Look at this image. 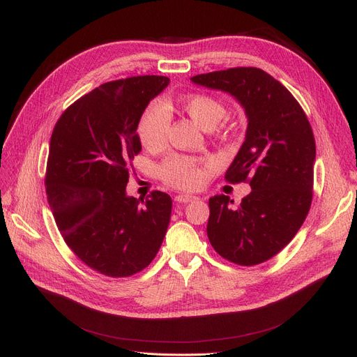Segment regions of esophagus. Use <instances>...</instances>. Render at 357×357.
I'll list each match as a JSON object with an SVG mask.
<instances>
[{
  "instance_id": "1",
  "label": "esophagus",
  "mask_w": 357,
  "mask_h": 357,
  "mask_svg": "<svg viewBox=\"0 0 357 357\" xmlns=\"http://www.w3.org/2000/svg\"><path fill=\"white\" fill-rule=\"evenodd\" d=\"M176 202H181V204H185V202H191V201H195L198 199V197L195 195H190V194H179L176 195Z\"/></svg>"
}]
</instances>
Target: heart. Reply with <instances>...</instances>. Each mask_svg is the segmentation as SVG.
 Listing matches in <instances>:
<instances>
[{"label":"heart","instance_id":"heart-1","mask_svg":"<svg viewBox=\"0 0 357 357\" xmlns=\"http://www.w3.org/2000/svg\"><path fill=\"white\" fill-rule=\"evenodd\" d=\"M176 105L183 111L195 124L202 130H214L226 116L224 104L204 93H194V96L182 97L176 101ZM165 104H152L140 119L139 123V137L144 147L159 149L165 144L169 133L171 119L166 111ZM165 179L181 188H195L202 182V174L199 167L192 159L188 158H171L163 166Z\"/></svg>","mask_w":357,"mask_h":357}]
</instances>
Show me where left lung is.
I'll use <instances>...</instances> for the list:
<instances>
[{
  "label": "left lung",
  "mask_w": 357,
  "mask_h": 357,
  "mask_svg": "<svg viewBox=\"0 0 357 357\" xmlns=\"http://www.w3.org/2000/svg\"><path fill=\"white\" fill-rule=\"evenodd\" d=\"M191 81L230 93L245 108L246 139L226 179L249 181L252 192L237 208L227 195L211 197L207 234L224 259L259 265L288 245L310 211L315 162L310 121L292 93L261 69L231 68Z\"/></svg>",
  "instance_id": "1"
}]
</instances>
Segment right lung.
<instances>
[{
	"label": "right lung",
	"mask_w": 357,
	"mask_h": 357,
	"mask_svg": "<svg viewBox=\"0 0 357 357\" xmlns=\"http://www.w3.org/2000/svg\"><path fill=\"white\" fill-rule=\"evenodd\" d=\"M169 78L144 75L100 85L65 109L50 137L46 194L69 249L86 266L127 278L150 265L171 221L172 199L128 197L137 126Z\"/></svg>",
	"instance_id": "obj_1"
}]
</instances>
